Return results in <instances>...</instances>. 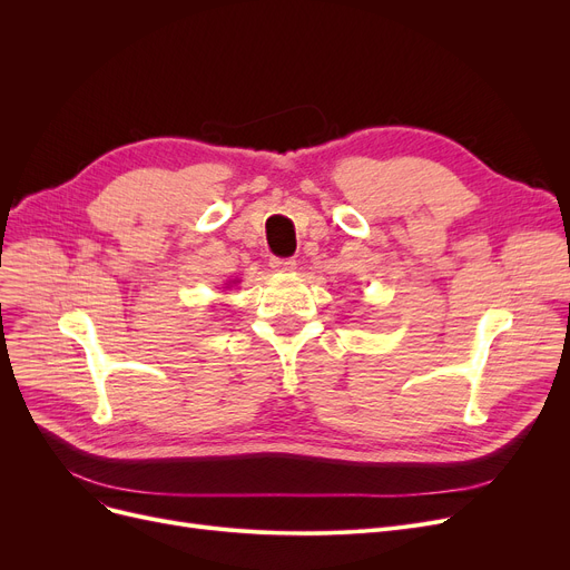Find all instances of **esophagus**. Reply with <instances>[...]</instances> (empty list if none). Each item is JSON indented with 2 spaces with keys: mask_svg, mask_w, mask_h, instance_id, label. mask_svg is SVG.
<instances>
[{
  "mask_svg": "<svg viewBox=\"0 0 570 570\" xmlns=\"http://www.w3.org/2000/svg\"><path fill=\"white\" fill-rule=\"evenodd\" d=\"M269 265H273V269H277V273H293L297 263L293 258H273Z\"/></svg>",
  "mask_w": 570,
  "mask_h": 570,
  "instance_id": "1",
  "label": "esophagus"
}]
</instances>
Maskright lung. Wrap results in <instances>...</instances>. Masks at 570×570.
I'll return each instance as SVG.
<instances>
[{"mask_svg":"<svg viewBox=\"0 0 570 570\" xmlns=\"http://www.w3.org/2000/svg\"><path fill=\"white\" fill-rule=\"evenodd\" d=\"M230 284H237V279H235V282H228V286H230Z\"/></svg>","mask_w":570,"mask_h":570,"instance_id":"right-lung-1","label":"right lung"}]
</instances>
